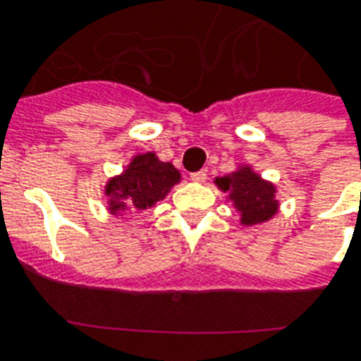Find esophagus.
<instances>
[{
    "label": "esophagus",
    "mask_w": 361,
    "mask_h": 361,
    "mask_svg": "<svg viewBox=\"0 0 361 361\" xmlns=\"http://www.w3.org/2000/svg\"><path fill=\"white\" fill-rule=\"evenodd\" d=\"M207 170H199V172H193L191 173V180L193 181H197V183H201V181H204L207 180Z\"/></svg>",
    "instance_id": "obj_1"
}]
</instances>
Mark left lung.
Masks as SVG:
<instances>
[{
  "label": "left lung",
  "mask_w": 361,
  "mask_h": 361,
  "mask_svg": "<svg viewBox=\"0 0 361 361\" xmlns=\"http://www.w3.org/2000/svg\"><path fill=\"white\" fill-rule=\"evenodd\" d=\"M216 185L228 193V199L241 214L243 226L268 221L279 208L276 185L262 180V176H258L250 166H239L224 178H216Z\"/></svg>",
  "instance_id": "1"
}]
</instances>
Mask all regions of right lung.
<instances>
[{
    "mask_svg": "<svg viewBox=\"0 0 361 361\" xmlns=\"http://www.w3.org/2000/svg\"><path fill=\"white\" fill-rule=\"evenodd\" d=\"M180 180V170L172 162H162L154 153L135 154L124 172L106 181L109 212L122 216L153 208Z\"/></svg>",
    "mask_w": 361,
    "mask_h": 361,
    "instance_id": "1",
    "label": "right lung"
}]
</instances>
